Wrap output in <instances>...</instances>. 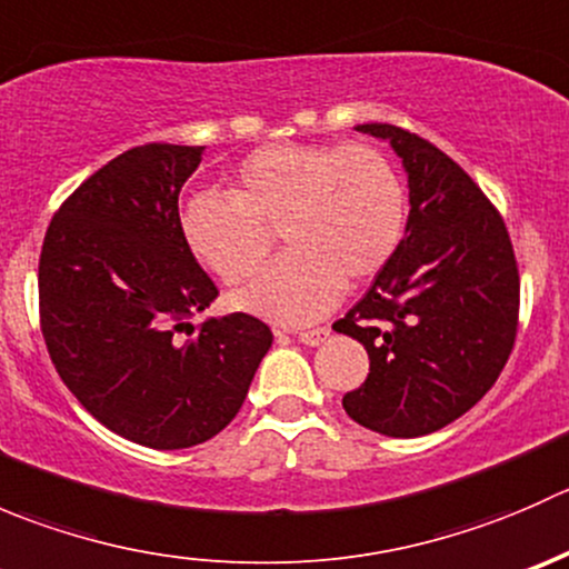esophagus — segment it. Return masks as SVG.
<instances>
[{"label": "esophagus", "mask_w": 569, "mask_h": 569, "mask_svg": "<svg viewBox=\"0 0 569 569\" xmlns=\"http://www.w3.org/2000/svg\"><path fill=\"white\" fill-rule=\"evenodd\" d=\"M327 336H330V327H313V330H300V332H297V338H300V341L306 343V347H319V343L325 341Z\"/></svg>", "instance_id": "34e87169"}]
</instances>
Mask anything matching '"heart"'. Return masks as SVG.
I'll list each match as a JSON object with an SVG mask.
<instances>
[{
	"instance_id": "1",
	"label": "heart",
	"mask_w": 569,
	"mask_h": 569,
	"mask_svg": "<svg viewBox=\"0 0 569 569\" xmlns=\"http://www.w3.org/2000/svg\"><path fill=\"white\" fill-rule=\"evenodd\" d=\"M405 222V183L380 148L280 142L239 162L228 200H189L181 233L206 269L239 286L261 267L278 228L291 250L237 302L274 321H311L338 300L341 283H363L391 261Z\"/></svg>"
}]
</instances>
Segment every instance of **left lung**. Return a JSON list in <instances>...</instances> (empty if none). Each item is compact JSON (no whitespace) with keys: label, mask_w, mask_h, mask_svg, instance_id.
Listing matches in <instances>:
<instances>
[{"label":"left lung","mask_w":569,"mask_h":569,"mask_svg":"<svg viewBox=\"0 0 569 569\" xmlns=\"http://www.w3.org/2000/svg\"><path fill=\"white\" fill-rule=\"evenodd\" d=\"M355 129L391 142L407 170L410 217L363 300L332 325L371 360L343 410L371 432L418 438L496 386L518 336V261L498 209L455 159L399 126Z\"/></svg>","instance_id":"left-lung-1"}]
</instances>
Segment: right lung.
<instances>
[{
  "mask_svg": "<svg viewBox=\"0 0 569 569\" xmlns=\"http://www.w3.org/2000/svg\"><path fill=\"white\" fill-rule=\"evenodd\" d=\"M200 157L203 146L170 142L120 153L57 209L40 250V330L57 375L96 421L148 449L222 432L272 347L250 313L189 321L220 295L178 217Z\"/></svg>",
  "mask_w": 569,
  "mask_h": 569,
  "instance_id": "add662e5",
  "label": "right lung"
}]
</instances>
